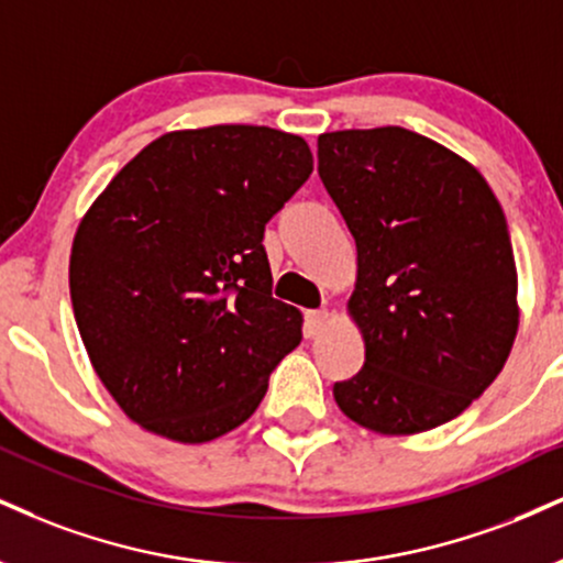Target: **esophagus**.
Listing matches in <instances>:
<instances>
[{"label": "esophagus", "mask_w": 563, "mask_h": 563, "mask_svg": "<svg viewBox=\"0 0 563 563\" xmlns=\"http://www.w3.org/2000/svg\"><path fill=\"white\" fill-rule=\"evenodd\" d=\"M328 309H317V311H309L307 314V338H317L324 330V324H328Z\"/></svg>", "instance_id": "obj_1"}]
</instances>
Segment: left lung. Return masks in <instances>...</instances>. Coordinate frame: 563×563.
Returning <instances> with one entry per match:
<instances>
[{
	"label": "left lung",
	"mask_w": 563,
	"mask_h": 563,
	"mask_svg": "<svg viewBox=\"0 0 563 563\" xmlns=\"http://www.w3.org/2000/svg\"><path fill=\"white\" fill-rule=\"evenodd\" d=\"M317 159L356 241L349 314L364 338L335 404L380 435L440 428L496 380L517 338L504 209L464 157L398 125L322 133Z\"/></svg>",
	"instance_id": "1"
}]
</instances>
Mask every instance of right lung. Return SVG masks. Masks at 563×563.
I'll list each match as a JSON object with an SVG mask.
<instances>
[{
	"label": "right lung",
	"mask_w": 563,
	"mask_h": 563,
	"mask_svg": "<svg viewBox=\"0 0 563 563\" xmlns=\"http://www.w3.org/2000/svg\"><path fill=\"white\" fill-rule=\"evenodd\" d=\"M301 135L264 125L170 131L80 220L70 299L99 380L135 424L207 443L254 415L301 343L273 299L264 225L311 175Z\"/></svg>",
	"instance_id": "1"
}]
</instances>
